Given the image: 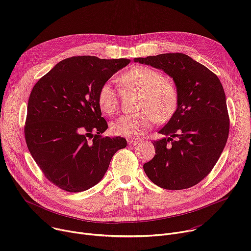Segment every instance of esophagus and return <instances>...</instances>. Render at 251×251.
Instances as JSON below:
<instances>
[{
    "label": "esophagus",
    "mask_w": 251,
    "mask_h": 251,
    "mask_svg": "<svg viewBox=\"0 0 251 251\" xmlns=\"http://www.w3.org/2000/svg\"><path fill=\"white\" fill-rule=\"evenodd\" d=\"M140 143V141L139 140H128V144L129 145H131V146H136V145H138Z\"/></svg>",
    "instance_id": "1"
}]
</instances>
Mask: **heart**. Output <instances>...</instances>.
I'll return each mask as SVG.
<instances>
[{
    "instance_id": "heart-1",
    "label": "heart",
    "mask_w": 251,
    "mask_h": 251,
    "mask_svg": "<svg viewBox=\"0 0 251 251\" xmlns=\"http://www.w3.org/2000/svg\"><path fill=\"white\" fill-rule=\"evenodd\" d=\"M117 81L121 88L141 93L138 109L134 114L121 116L111 125L117 136L136 138L144 135L158 121L165 123L176 112L180 92L175 81L164 77L161 71L136 65L121 74ZM97 102L101 111L114 115L119 108V93L110 82L103 83L98 91Z\"/></svg>"
}]
</instances>
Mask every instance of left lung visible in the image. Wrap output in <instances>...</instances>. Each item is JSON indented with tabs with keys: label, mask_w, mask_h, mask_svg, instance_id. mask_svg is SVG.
I'll return each mask as SVG.
<instances>
[{
	"label": "left lung",
	"mask_w": 251,
	"mask_h": 251,
	"mask_svg": "<svg viewBox=\"0 0 251 251\" xmlns=\"http://www.w3.org/2000/svg\"><path fill=\"white\" fill-rule=\"evenodd\" d=\"M136 62L164 70L180 92L175 115L153 142L154 158L143 168L150 180L166 190H185L211 172L226 144L229 116L224 87L207 67L185 53L137 57Z\"/></svg>",
	"instance_id": "left-lung-1"
}]
</instances>
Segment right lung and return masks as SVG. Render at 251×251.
<instances>
[{"instance_id": "add662e5", "label": "right lung", "mask_w": 251, "mask_h": 251, "mask_svg": "<svg viewBox=\"0 0 251 251\" xmlns=\"http://www.w3.org/2000/svg\"><path fill=\"white\" fill-rule=\"evenodd\" d=\"M130 59L73 56L59 61L34 84L25 125L26 146L48 180L69 193L101 181L123 137H103L108 128L97 102L100 86Z\"/></svg>"}]
</instances>
